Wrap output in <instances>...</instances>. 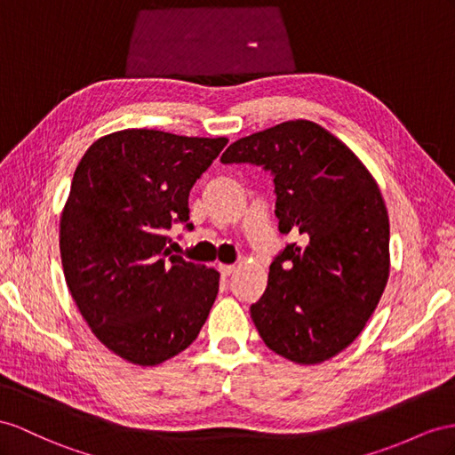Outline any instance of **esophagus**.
<instances>
[{"instance_id": "1", "label": "esophagus", "mask_w": 455, "mask_h": 455, "mask_svg": "<svg viewBox=\"0 0 455 455\" xmlns=\"http://www.w3.org/2000/svg\"><path fill=\"white\" fill-rule=\"evenodd\" d=\"M219 273L223 276H230L235 273V265H227V263H219Z\"/></svg>"}]
</instances>
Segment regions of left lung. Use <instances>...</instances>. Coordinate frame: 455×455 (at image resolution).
Masks as SVG:
<instances>
[{
  "label": "left lung",
  "instance_id": "left-lung-1",
  "mask_svg": "<svg viewBox=\"0 0 455 455\" xmlns=\"http://www.w3.org/2000/svg\"><path fill=\"white\" fill-rule=\"evenodd\" d=\"M223 163L273 174L286 243L269 267L255 329L275 354L323 363L352 344L390 273V225L379 186L352 149L311 121H286L230 144Z\"/></svg>",
  "mask_w": 455,
  "mask_h": 455
}]
</instances>
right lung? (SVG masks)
I'll return each mask as SVG.
<instances>
[{
    "mask_svg": "<svg viewBox=\"0 0 455 455\" xmlns=\"http://www.w3.org/2000/svg\"><path fill=\"white\" fill-rule=\"evenodd\" d=\"M128 128L80 159L61 215L65 281L96 339L134 365H159L200 334L219 273L167 248V230L192 228L188 196L227 146Z\"/></svg>",
    "mask_w": 455,
    "mask_h": 455,
    "instance_id": "add662e5",
    "label": "right lung"
}]
</instances>
